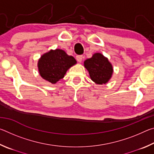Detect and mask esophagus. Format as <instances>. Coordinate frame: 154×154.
<instances>
[{
	"label": "esophagus",
	"mask_w": 154,
	"mask_h": 154,
	"mask_svg": "<svg viewBox=\"0 0 154 154\" xmlns=\"http://www.w3.org/2000/svg\"><path fill=\"white\" fill-rule=\"evenodd\" d=\"M82 58H83V56L82 55H79V56H76L77 60L79 62H81L82 61Z\"/></svg>",
	"instance_id": "esophagus-1"
}]
</instances>
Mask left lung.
I'll list each match as a JSON object with an SVG mask.
<instances>
[{
  "instance_id": "1",
  "label": "left lung",
  "mask_w": 154,
  "mask_h": 154,
  "mask_svg": "<svg viewBox=\"0 0 154 154\" xmlns=\"http://www.w3.org/2000/svg\"><path fill=\"white\" fill-rule=\"evenodd\" d=\"M84 66L89 72L91 79L98 84H105L113 73V67L107 58L96 53L84 62Z\"/></svg>"
}]
</instances>
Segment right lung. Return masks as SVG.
<instances>
[{"label":"right lung","mask_w":154,"mask_h":154,"mask_svg":"<svg viewBox=\"0 0 154 154\" xmlns=\"http://www.w3.org/2000/svg\"><path fill=\"white\" fill-rule=\"evenodd\" d=\"M76 62L73 57L68 56L62 49H57L41 57L38 62V71L44 79L56 83L64 77L67 70Z\"/></svg>","instance_id":"add662e5"}]
</instances>
